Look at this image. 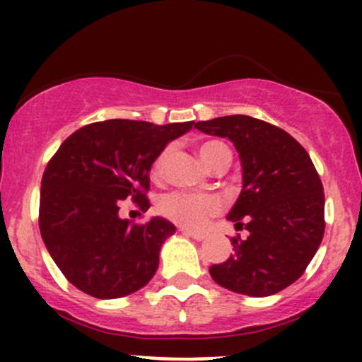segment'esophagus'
Instances as JSON below:
<instances>
[{"instance_id":"esophagus-1","label":"esophagus","mask_w":362,"mask_h":362,"mask_svg":"<svg viewBox=\"0 0 362 362\" xmlns=\"http://www.w3.org/2000/svg\"><path fill=\"white\" fill-rule=\"evenodd\" d=\"M182 233H184L185 236H189V238L197 240V242H202V240H206L204 233H195V231H190V230H182Z\"/></svg>"}]
</instances>
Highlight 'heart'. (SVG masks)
Masks as SVG:
<instances>
[{"instance_id": "1", "label": "heart", "mask_w": 362, "mask_h": 362, "mask_svg": "<svg viewBox=\"0 0 362 362\" xmlns=\"http://www.w3.org/2000/svg\"><path fill=\"white\" fill-rule=\"evenodd\" d=\"M228 151L219 141H206L199 146V155L206 161L207 167L214 163L219 153ZM170 156H172V146H167L163 151L155 158L151 165V175L161 177L167 167ZM160 213L173 221L178 226L187 228V230H201L218 213H221L223 204L216 195L209 194H194V192H172L163 195L158 204Z\"/></svg>"}]
</instances>
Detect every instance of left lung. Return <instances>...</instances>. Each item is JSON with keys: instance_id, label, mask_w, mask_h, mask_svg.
I'll return each mask as SVG.
<instances>
[{"instance_id": "1", "label": "left lung", "mask_w": 362, "mask_h": 362, "mask_svg": "<svg viewBox=\"0 0 362 362\" xmlns=\"http://www.w3.org/2000/svg\"><path fill=\"white\" fill-rule=\"evenodd\" d=\"M201 132L228 138L242 163L243 185L228 219L247 238H231L233 255L211 265L223 288L247 296L279 293L300 279L325 231V195L306 149L282 129L226 115L195 124Z\"/></svg>"}]
</instances>
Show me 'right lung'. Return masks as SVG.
Masks as SVG:
<instances>
[{
  "mask_svg": "<svg viewBox=\"0 0 362 362\" xmlns=\"http://www.w3.org/2000/svg\"><path fill=\"white\" fill-rule=\"evenodd\" d=\"M192 127L194 120H103L73 132L51 158L40 185V235L66 279L83 293L114 300L155 276L161 245L175 226L158 216L131 224L119 206L131 197L148 209L153 161Z\"/></svg>",
  "mask_w": 362,
  "mask_h": 362,
  "instance_id": "obj_1",
  "label": "right lung"
}]
</instances>
